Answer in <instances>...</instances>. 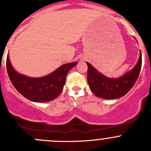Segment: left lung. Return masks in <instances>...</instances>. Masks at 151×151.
I'll return each mask as SVG.
<instances>
[{
    "mask_svg": "<svg viewBox=\"0 0 151 151\" xmlns=\"http://www.w3.org/2000/svg\"><path fill=\"white\" fill-rule=\"evenodd\" d=\"M88 64V83L96 96L104 99H115L126 95L136 83L142 67V54L136 66L123 77L106 78L99 73L91 64Z\"/></svg>",
    "mask_w": 151,
    "mask_h": 151,
    "instance_id": "1",
    "label": "left lung"
}]
</instances>
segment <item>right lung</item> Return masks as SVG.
I'll list each match as a JSON object with an SVG mask.
<instances>
[{"mask_svg":"<svg viewBox=\"0 0 151 151\" xmlns=\"http://www.w3.org/2000/svg\"><path fill=\"white\" fill-rule=\"evenodd\" d=\"M77 63L63 65L46 77L30 78L17 73L7 57L6 69L12 85L21 95L35 102H47L61 93L67 74Z\"/></svg>","mask_w":151,"mask_h":151,"instance_id":"1","label":"right lung"}]
</instances>
